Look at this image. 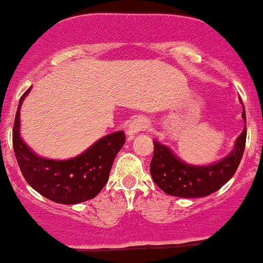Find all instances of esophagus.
Segmentation results:
<instances>
[{
  "instance_id": "esophagus-1",
  "label": "esophagus",
  "mask_w": 263,
  "mask_h": 263,
  "mask_svg": "<svg viewBox=\"0 0 263 263\" xmlns=\"http://www.w3.org/2000/svg\"><path fill=\"white\" fill-rule=\"evenodd\" d=\"M148 125H149V124H148V121L145 120V119H143V118L134 119V120L129 124L128 129H126V134H128L129 139H133V138H134V135L138 134L139 132L145 130V129L148 128Z\"/></svg>"
}]
</instances>
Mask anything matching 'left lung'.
<instances>
[{
	"instance_id": "8db88e82",
	"label": "left lung",
	"mask_w": 263,
	"mask_h": 263,
	"mask_svg": "<svg viewBox=\"0 0 263 263\" xmlns=\"http://www.w3.org/2000/svg\"><path fill=\"white\" fill-rule=\"evenodd\" d=\"M244 123L246 110L241 114ZM247 128L236 138L233 151L221 160L210 165H191L178 157L167 145L153 140V157L151 175L165 193L181 198H202L219 191L235 174L244 153Z\"/></svg>"
}]
</instances>
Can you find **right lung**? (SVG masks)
Masks as SVG:
<instances>
[{
  "label": "right lung",
  "mask_w": 263,
  "mask_h": 263,
  "mask_svg": "<svg viewBox=\"0 0 263 263\" xmlns=\"http://www.w3.org/2000/svg\"><path fill=\"white\" fill-rule=\"evenodd\" d=\"M22 96L15 116L12 144L25 180L38 193L61 204H78L95 198L106 185L114 160L125 143L124 132L105 135L87 151L69 160H52L35 155L20 137Z\"/></svg>",
  "instance_id": "right-lung-1"
}]
</instances>
